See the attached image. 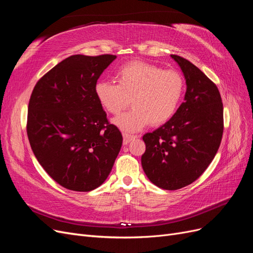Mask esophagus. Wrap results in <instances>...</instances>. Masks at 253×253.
Segmentation results:
<instances>
[{
    "instance_id": "34e87169",
    "label": "esophagus",
    "mask_w": 253,
    "mask_h": 253,
    "mask_svg": "<svg viewBox=\"0 0 253 253\" xmlns=\"http://www.w3.org/2000/svg\"><path fill=\"white\" fill-rule=\"evenodd\" d=\"M137 136L134 135H128V134H124V144H127L129 141H132L135 139Z\"/></svg>"
}]
</instances>
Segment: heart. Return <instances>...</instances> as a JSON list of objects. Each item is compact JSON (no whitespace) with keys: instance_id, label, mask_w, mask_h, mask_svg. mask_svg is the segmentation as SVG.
Segmentation results:
<instances>
[{"instance_id":"obj_1","label":"heart","mask_w":253,"mask_h":253,"mask_svg":"<svg viewBox=\"0 0 253 253\" xmlns=\"http://www.w3.org/2000/svg\"><path fill=\"white\" fill-rule=\"evenodd\" d=\"M117 83L98 81L95 96L108 113L118 115L129 104L133 109L113 122L126 133H135L148 126H162L178 109L185 89L182 76L174 70L132 61L121 66L116 74Z\"/></svg>"}]
</instances>
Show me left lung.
I'll return each mask as SVG.
<instances>
[{
  "instance_id": "obj_1",
  "label": "left lung",
  "mask_w": 253,
  "mask_h": 253,
  "mask_svg": "<svg viewBox=\"0 0 253 253\" xmlns=\"http://www.w3.org/2000/svg\"><path fill=\"white\" fill-rule=\"evenodd\" d=\"M171 57L185 76V101L164 126L143 135L141 156L145 175L165 190L183 188L200 177L215 156L224 132L217 86L190 61Z\"/></svg>"
}]
</instances>
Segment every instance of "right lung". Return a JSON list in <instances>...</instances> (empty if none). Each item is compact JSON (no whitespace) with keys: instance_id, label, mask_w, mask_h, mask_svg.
<instances>
[{"instance_id":"add662e5","label":"right lung","mask_w":253,"mask_h":253,"mask_svg":"<svg viewBox=\"0 0 253 253\" xmlns=\"http://www.w3.org/2000/svg\"><path fill=\"white\" fill-rule=\"evenodd\" d=\"M116 59L74 55L37 82L28 104L27 136L38 162L60 186L88 192L101 186L122 144L95 96V84Z\"/></svg>"}]
</instances>
